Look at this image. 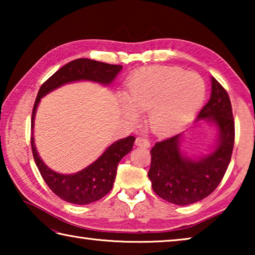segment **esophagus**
<instances>
[{
    "instance_id": "obj_1",
    "label": "esophagus",
    "mask_w": 255,
    "mask_h": 255,
    "mask_svg": "<svg viewBox=\"0 0 255 255\" xmlns=\"http://www.w3.org/2000/svg\"><path fill=\"white\" fill-rule=\"evenodd\" d=\"M135 145H136V146H139V147L148 148L150 144H149V140H148V139H146V138H143V137H138V138H136Z\"/></svg>"
}]
</instances>
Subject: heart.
I'll use <instances>...</instances> for the list:
<instances>
[{"instance_id":"b5f03b06","label":"heart","mask_w":255,"mask_h":255,"mask_svg":"<svg viewBox=\"0 0 255 255\" xmlns=\"http://www.w3.org/2000/svg\"><path fill=\"white\" fill-rule=\"evenodd\" d=\"M205 97V83L196 73L175 66H152L129 79L126 97L119 100L125 117L138 122L147 110V124L157 135H166L187 124Z\"/></svg>"}]
</instances>
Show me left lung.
<instances>
[{
	"instance_id": "8db88e82",
	"label": "left lung",
	"mask_w": 255,
	"mask_h": 255,
	"mask_svg": "<svg viewBox=\"0 0 255 255\" xmlns=\"http://www.w3.org/2000/svg\"><path fill=\"white\" fill-rule=\"evenodd\" d=\"M209 101L195 124L206 122L217 130V141L206 155L191 157L182 149L183 132L155 144L148 178L154 192L178 206L195 204L208 197L221 183L230 164L234 146L235 126L232 105L226 90L211 76Z\"/></svg>"
}]
</instances>
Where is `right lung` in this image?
Instances as JSON below:
<instances>
[{
  "label": "right lung",
  "instance_id": "1",
  "mask_svg": "<svg viewBox=\"0 0 255 255\" xmlns=\"http://www.w3.org/2000/svg\"><path fill=\"white\" fill-rule=\"evenodd\" d=\"M123 70L122 65L79 58L72 60L51 75L40 86L32 109L31 147L34 162L42 179L56 196L70 204L88 205L105 197L114 187L117 166L122 158L132 149L136 138L128 136L108 146L96 161L76 173L63 174L51 170L42 161L34 144L33 128L37 108L42 98L60 86L73 82L89 81L101 85H110Z\"/></svg>",
  "mask_w": 255,
  "mask_h": 255
}]
</instances>
